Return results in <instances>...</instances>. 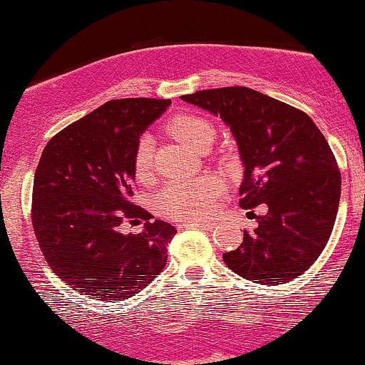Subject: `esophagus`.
I'll list each match as a JSON object with an SVG mask.
<instances>
[{
	"instance_id": "1",
	"label": "esophagus",
	"mask_w": 365,
	"mask_h": 365,
	"mask_svg": "<svg viewBox=\"0 0 365 365\" xmlns=\"http://www.w3.org/2000/svg\"><path fill=\"white\" fill-rule=\"evenodd\" d=\"M182 228H197V230H206V232H211L215 228V223H195V221H187V223L180 225Z\"/></svg>"
}]
</instances>
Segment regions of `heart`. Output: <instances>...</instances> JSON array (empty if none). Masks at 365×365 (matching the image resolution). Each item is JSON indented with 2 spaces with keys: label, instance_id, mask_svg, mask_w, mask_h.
Returning a JSON list of instances; mask_svg holds the SVG:
<instances>
[{
  "label": "heart",
  "instance_id": "heart-1",
  "mask_svg": "<svg viewBox=\"0 0 365 365\" xmlns=\"http://www.w3.org/2000/svg\"><path fill=\"white\" fill-rule=\"evenodd\" d=\"M168 132L183 144L194 150L209 149L215 140V127L202 116L180 113L166 125ZM154 142L149 135L139 140L135 149V173L140 180H145L153 173ZM223 188L217 178L202 177L190 182H171L159 192L156 207L161 215L177 217V220H202L212 209V202Z\"/></svg>",
  "mask_w": 365,
  "mask_h": 365
}]
</instances>
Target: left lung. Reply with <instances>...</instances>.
<instances>
[{
    "instance_id": "1",
    "label": "left lung",
    "mask_w": 365,
    "mask_h": 365,
    "mask_svg": "<svg viewBox=\"0 0 365 365\" xmlns=\"http://www.w3.org/2000/svg\"><path fill=\"white\" fill-rule=\"evenodd\" d=\"M228 125L244 182L240 207L266 204L257 228L223 254L226 266L250 282L282 284L307 271L328 244L336 220L341 175L328 140L311 116L249 87L182 96Z\"/></svg>"
}]
</instances>
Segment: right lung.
I'll list each match as a JSON object with an SVG mask.
<instances>
[{
    "instance_id": "add662e5",
    "label": "right lung",
    "mask_w": 365,
    "mask_h": 365,
    "mask_svg": "<svg viewBox=\"0 0 365 365\" xmlns=\"http://www.w3.org/2000/svg\"><path fill=\"white\" fill-rule=\"evenodd\" d=\"M170 99H115L46 144L34 175L32 225L46 261L94 300L130 299L165 269L177 230L132 202L135 149ZM145 228L125 234L123 220Z\"/></svg>"
}]
</instances>
